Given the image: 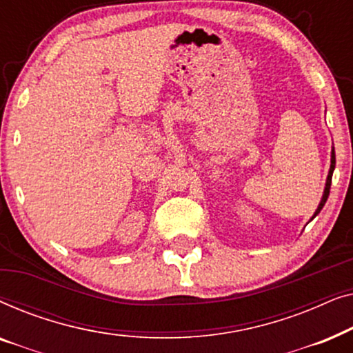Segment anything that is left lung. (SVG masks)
Listing matches in <instances>:
<instances>
[{"label":"left lung","instance_id":"obj_1","mask_svg":"<svg viewBox=\"0 0 353 353\" xmlns=\"http://www.w3.org/2000/svg\"><path fill=\"white\" fill-rule=\"evenodd\" d=\"M334 167H336V154H334V149H332L331 152V168H330V173H327V180H326V188H325V194H323V199L320 202V205H318V209L315 212V215L312 216V219H315V216L320 214V210L323 209V205L326 204L327 201V196H330V190H331V180H332V172H334Z\"/></svg>","mask_w":353,"mask_h":353}]
</instances>
